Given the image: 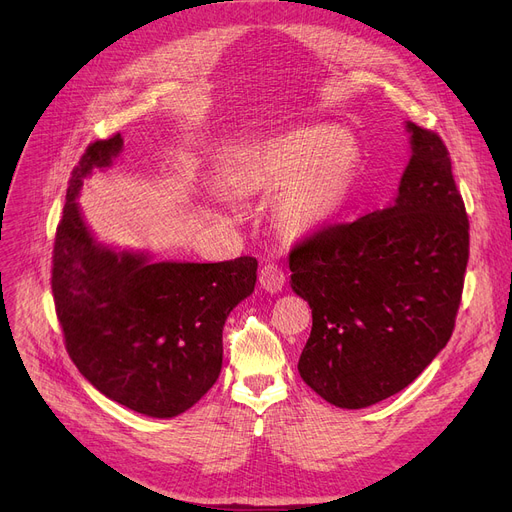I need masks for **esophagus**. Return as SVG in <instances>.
I'll list each match as a JSON object with an SVG mask.
<instances>
[{"mask_svg": "<svg viewBox=\"0 0 512 512\" xmlns=\"http://www.w3.org/2000/svg\"><path fill=\"white\" fill-rule=\"evenodd\" d=\"M284 282H286V276H284V272L280 270L278 265L265 263V265L261 267V272H259V284H261V288H263L265 292H270V294L280 292V290L284 288Z\"/></svg>", "mask_w": 512, "mask_h": 512, "instance_id": "34e87169", "label": "esophagus"}]
</instances>
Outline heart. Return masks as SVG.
<instances>
[{
	"instance_id": "obj_1",
	"label": "heart",
	"mask_w": 512,
	"mask_h": 512,
	"mask_svg": "<svg viewBox=\"0 0 512 512\" xmlns=\"http://www.w3.org/2000/svg\"><path fill=\"white\" fill-rule=\"evenodd\" d=\"M359 164L361 145L353 132L313 124L259 141L242 161L238 184L251 197L280 195V232L290 240H303L338 220Z\"/></svg>"
}]
</instances>
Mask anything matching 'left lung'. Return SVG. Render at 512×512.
<instances>
[{"label": "left lung", "instance_id": "8db88e82", "mask_svg": "<svg viewBox=\"0 0 512 512\" xmlns=\"http://www.w3.org/2000/svg\"><path fill=\"white\" fill-rule=\"evenodd\" d=\"M411 159L394 201L326 228L290 253V288L311 307L303 382L330 405L365 409L446 346L461 305L469 222L438 134L405 122Z\"/></svg>", "mask_w": 512, "mask_h": 512}]
</instances>
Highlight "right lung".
Wrapping results in <instances>:
<instances>
[{
	"instance_id": "obj_1",
	"label": "right lung",
	"mask_w": 512,
	"mask_h": 512,
	"mask_svg": "<svg viewBox=\"0 0 512 512\" xmlns=\"http://www.w3.org/2000/svg\"><path fill=\"white\" fill-rule=\"evenodd\" d=\"M120 134L95 141L72 172L53 245L51 290L78 371L110 400L147 417L191 409L222 371V330L251 297L257 259L155 261L149 251L103 245L78 195L122 153Z\"/></svg>"
}]
</instances>
